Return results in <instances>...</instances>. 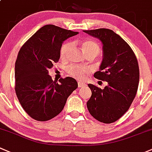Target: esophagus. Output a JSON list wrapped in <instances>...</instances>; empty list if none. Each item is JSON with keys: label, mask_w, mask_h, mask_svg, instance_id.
<instances>
[{"label": "esophagus", "mask_w": 152, "mask_h": 152, "mask_svg": "<svg viewBox=\"0 0 152 152\" xmlns=\"http://www.w3.org/2000/svg\"><path fill=\"white\" fill-rule=\"evenodd\" d=\"M86 86V84L83 83H81V82H78V87L79 88H83Z\"/></svg>", "instance_id": "obj_1"}]
</instances>
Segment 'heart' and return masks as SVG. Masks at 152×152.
I'll return each instance as SVG.
<instances>
[{
	"label": "heart",
	"instance_id": "b5f03b06",
	"mask_svg": "<svg viewBox=\"0 0 152 152\" xmlns=\"http://www.w3.org/2000/svg\"><path fill=\"white\" fill-rule=\"evenodd\" d=\"M72 47V42H66L62 45L60 50V54L61 58H65L67 57ZM82 48L83 50L86 55L94 54L96 56L100 52L99 45L93 40H86V41L83 42ZM66 71L70 76L81 80L85 78L86 75L90 72L91 69L89 67L72 64L67 67Z\"/></svg>",
	"mask_w": 152,
	"mask_h": 152
}]
</instances>
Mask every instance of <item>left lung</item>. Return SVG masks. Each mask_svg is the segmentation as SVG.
<instances>
[{"label": "left lung", "mask_w": 152, "mask_h": 152, "mask_svg": "<svg viewBox=\"0 0 152 152\" xmlns=\"http://www.w3.org/2000/svg\"><path fill=\"white\" fill-rule=\"evenodd\" d=\"M83 31L102 43L103 58L94 76L107 82L104 89L88 85L92 94L87 108L100 122L113 123L129 110L135 97L140 77L137 60L129 45L112 30Z\"/></svg>", "instance_id": "left-lung-1"}]
</instances>
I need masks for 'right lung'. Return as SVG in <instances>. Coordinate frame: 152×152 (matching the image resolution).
Returning a JSON list of instances; mask_svg holds the SVG:
<instances>
[{
  "mask_svg": "<svg viewBox=\"0 0 152 152\" xmlns=\"http://www.w3.org/2000/svg\"><path fill=\"white\" fill-rule=\"evenodd\" d=\"M78 32L54 25L37 31L20 48L15 63V92L24 110L34 119L50 120L64 107L77 88L74 78L53 80L48 69L60 58L62 43Z\"/></svg>",
  "mask_w": 152,
  "mask_h": 152,
  "instance_id": "add662e5",
  "label": "right lung"
}]
</instances>
